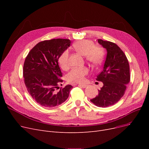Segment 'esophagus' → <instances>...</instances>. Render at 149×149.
<instances>
[{"mask_svg":"<svg viewBox=\"0 0 149 149\" xmlns=\"http://www.w3.org/2000/svg\"><path fill=\"white\" fill-rule=\"evenodd\" d=\"M79 86H80L82 87L83 88H86V87L88 86L86 85V84H79Z\"/></svg>","mask_w":149,"mask_h":149,"instance_id":"34e87169","label":"esophagus"}]
</instances>
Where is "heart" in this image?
<instances>
[{
  "mask_svg": "<svg viewBox=\"0 0 149 149\" xmlns=\"http://www.w3.org/2000/svg\"><path fill=\"white\" fill-rule=\"evenodd\" d=\"M73 48L76 52L84 56L86 60L93 65H98L102 61L104 51L102 47L99 45H93L91 40H82L75 42ZM58 63L61 68L66 70L69 68V52L65 50L58 58ZM88 69L85 67L74 68L70 71L68 75V80L70 82L81 83L84 80L85 75L88 73Z\"/></svg>",
  "mask_w": 149,
  "mask_h": 149,
  "instance_id": "b5f03b06",
  "label": "heart"
}]
</instances>
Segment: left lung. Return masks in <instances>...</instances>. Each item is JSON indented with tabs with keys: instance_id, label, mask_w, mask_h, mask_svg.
Returning <instances> with one entry per match:
<instances>
[{
	"instance_id": "left-lung-1",
	"label": "left lung",
	"mask_w": 149,
	"mask_h": 149,
	"mask_svg": "<svg viewBox=\"0 0 149 149\" xmlns=\"http://www.w3.org/2000/svg\"><path fill=\"white\" fill-rule=\"evenodd\" d=\"M106 49L107 56L103 69L96 80L103 83L98 95L90 100L98 107H106L116 103L123 97L130 79V68L126 55L115 43L98 39Z\"/></svg>"
}]
</instances>
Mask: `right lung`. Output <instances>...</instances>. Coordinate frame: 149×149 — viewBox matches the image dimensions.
I'll return each mask as SVG.
<instances>
[{
	"label": "right lung",
	"instance_id": "1",
	"mask_svg": "<svg viewBox=\"0 0 149 149\" xmlns=\"http://www.w3.org/2000/svg\"><path fill=\"white\" fill-rule=\"evenodd\" d=\"M70 45L69 39L57 38L38 43L26 56L23 74L28 93L43 107L51 108L64 103L73 88L63 82L58 60L60 55Z\"/></svg>",
	"mask_w": 149,
	"mask_h": 149
}]
</instances>
